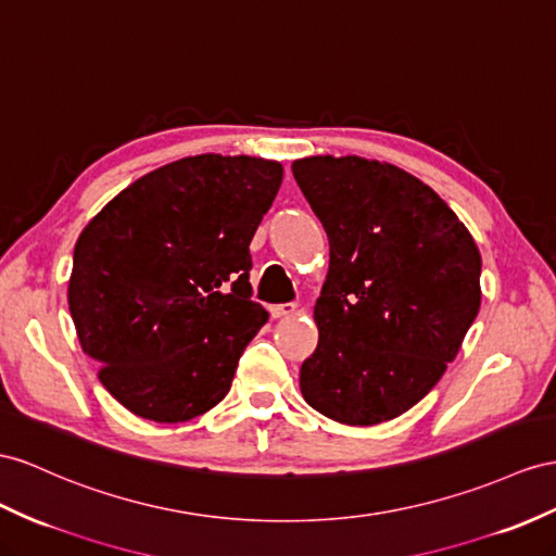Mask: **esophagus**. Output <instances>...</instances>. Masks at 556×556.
<instances>
[{
	"instance_id": "1",
	"label": "esophagus",
	"mask_w": 556,
	"mask_h": 556,
	"mask_svg": "<svg viewBox=\"0 0 556 556\" xmlns=\"http://www.w3.org/2000/svg\"><path fill=\"white\" fill-rule=\"evenodd\" d=\"M269 312H273L275 319H281V317H293L298 312V305L293 303H281V305H273L269 307Z\"/></svg>"
}]
</instances>
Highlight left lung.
<instances>
[{"mask_svg": "<svg viewBox=\"0 0 556 556\" xmlns=\"http://www.w3.org/2000/svg\"><path fill=\"white\" fill-rule=\"evenodd\" d=\"M293 178L329 237L305 402L343 425L406 414L444 376L481 305V255L432 188L364 156H305Z\"/></svg>", "mask_w": 556, "mask_h": 556, "instance_id": "left-lung-1", "label": "left lung"}]
</instances>
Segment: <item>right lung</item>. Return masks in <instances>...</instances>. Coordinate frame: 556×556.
<instances>
[{
	"label": "right lung",
	"instance_id": "obj_1",
	"mask_svg": "<svg viewBox=\"0 0 556 556\" xmlns=\"http://www.w3.org/2000/svg\"><path fill=\"white\" fill-rule=\"evenodd\" d=\"M281 178L261 156H185L131 182L81 230L70 315L131 414L185 422L230 392L269 317L251 301L249 244Z\"/></svg>",
	"mask_w": 556,
	"mask_h": 556
}]
</instances>
